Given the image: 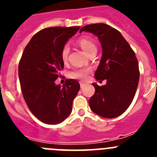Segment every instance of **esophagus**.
Wrapping results in <instances>:
<instances>
[{
  "mask_svg": "<svg viewBox=\"0 0 157 157\" xmlns=\"http://www.w3.org/2000/svg\"><path fill=\"white\" fill-rule=\"evenodd\" d=\"M84 86H85V83L82 82H80V86H81V88H83Z\"/></svg>",
  "mask_w": 157,
  "mask_h": 157,
  "instance_id": "esophagus-1",
  "label": "esophagus"
}]
</instances>
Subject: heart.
<instances>
[{
  "label": "heart",
  "instance_id": "b5f03b06",
  "mask_svg": "<svg viewBox=\"0 0 157 157\" xmlns=\"http://www.w3.org/2000/svg\"><path fill=\"white\" fill-rule=\"evenodd\" d=\"M79 43V45L81 46V48H82L83 50L85 51L88 55L91 53V52H94V51H97V46H96L95 43L94 41H91L90 39L89 38H86V37H83L81 38L78 41ZM69 48L68 45H65L63 47L61 50V59L63 61H66L68 57L69 54ZM90 68H82V69H77V70H74L73 71L70 72L69 75L71 76L73 78H77V79H81L84 80L86 78L87 74L90 72Z\"/></svg>",
  "mask_w": 157,
  "mask_h": 157
}]
</instances>
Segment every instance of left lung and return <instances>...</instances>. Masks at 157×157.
I'll use <instances>...</instances> for the list:
<instances>
[{"instance_id": "obj_1", "label": "left lung", "mask_w": 157, "mask_h": 157, "mask_svg": "<svg viewBox=\"0 0 157 157\" xmlns=\"http://www.w3.org/2000/svg\"><path fill=\"white\" fill-rule=\"evenodd\" d=\"M90 32L98 37L102 56L94 76L106 79V85L93 83L95 94L89 100L91 110L107 119L118 117L132 102L139 81V67L135 53L120 31L105 23L82 27L79 32Z\"/></svg>"}]
</instances>
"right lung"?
<instances>
[{"label": "right lung", "mask_w": 157, "mask_h": 157, "mask_svg": "<svg viewBox=\"0 0 157 157\" xmlns=\"http://www.w3.org/2000/svg\"><path fill=\"white\" fill-rule=\"evenodd\" d=\"M79 27H48L34 34L25 48L19 63L22 94L30 112L40 121L55 125L68 117L79 90L75 79L64 85L55 81L64 63L61 50Z\"/></svg>", "instance_id": "add662e5"}]
</instances>
